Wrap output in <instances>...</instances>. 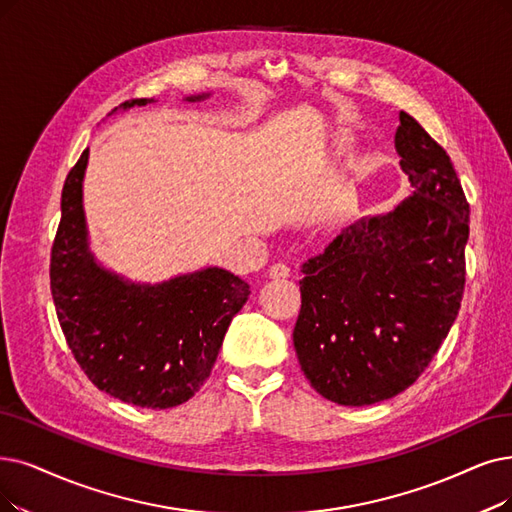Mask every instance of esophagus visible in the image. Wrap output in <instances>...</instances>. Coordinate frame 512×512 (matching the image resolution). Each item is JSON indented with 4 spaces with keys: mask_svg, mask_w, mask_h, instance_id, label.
I'll return each instance as SVG.
<instances>
[{
    "mask_svg": "<svg viewBox=\"0 0 512 512\" xmlns=\"http://www.w3.org/2000/svg\"><path fill=\"white\" fill-rule=\"evenodd\" d=\"M269 277H271V279H285V277H290V267H285V264L277 262V264H273V267L269 269Z\"/></svg>",
    "mask_w": 512,
    "mask_h": 512,
    "instance_id": "34e87169",
    "label": "esophagus"
}]
</instances>
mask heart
<instances>
[{"mask_svg": "<svg viewBox=\"0 0 512 512\" xmlns=\"http://www.w3.org/2000/svg\"><path fill=\"white\" fill-rule=\"evenodd\" d=\"M351 147H353V136L340 132V134H336V136H334L330 155H334V157H342V155H346V153L351 151Z\"/></svg>", "mask_w": 512, "mask_h": 512, "instance_id": "heart-1", "label": "heart"}]
</instances>
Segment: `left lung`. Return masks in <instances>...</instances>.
<instances>
[{"mask_svg":"<svg viewBox=\"0 0 512 512\" xmlns=\"http://www.w3.org/2000/svg\"><path fill=\"white\" fill-rule=\"evenodd\" d=\"M395 147L412 195L302 264L294 349L306 380L338 405H374L412 386L462 302L470 210L454 163L405 111Z\"/></svg>","mask_w":512,"mask_h":512,"instance_id":"1","label":"left lung"}]
</instances>
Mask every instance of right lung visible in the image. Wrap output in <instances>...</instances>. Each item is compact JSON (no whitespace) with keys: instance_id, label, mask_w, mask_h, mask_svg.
Segmentation results:
<instances>
[{"instance_id":"1","label":"right lung","mask_w":512,"mask_h":512,"mask_svg":"<svg viewBox=\"0 0 512 512\" xmlns=\"http://www.w3.org/2000/svg\"><path fill=\"white\" fill-rule=\"evenodd\" d=\"M149 102L155 98H136L121 109ZM88 155V149L81 153L60 199L63 214L50 260L56 315L75 361L96 388L124 403L168 410L189 401L208 380L250 285L220 267L159 283L130 281L102 267L90 250L84 212Z\"/></svg>"}]
</instances>
